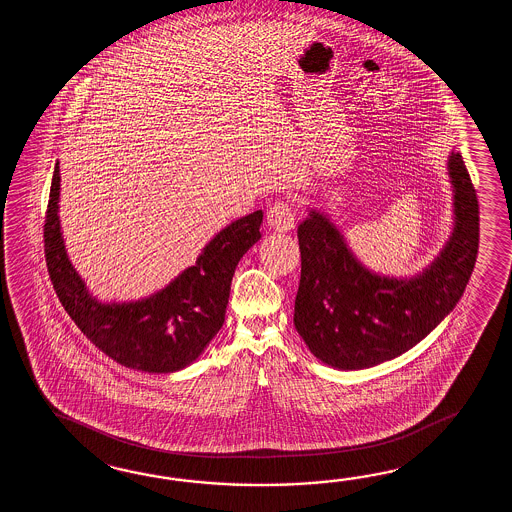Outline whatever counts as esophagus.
Instances as JSON below:
<instances>
[{
    "label": "esophagus",
    "instance_id": "1",
    "mask_svg": "<svg viewBox=\"0 0 512 512\" xmlns=\"http://www.w3.org/2000/svg\"><path fill=\"white\" fill-rule=\"evenodd\" d=\"M269 225L278 232L294 229V210L289 201H276L269 208Z\"/></svg>",
    "mask_w": 512,
    "mask_h": 512
}]
</instances>
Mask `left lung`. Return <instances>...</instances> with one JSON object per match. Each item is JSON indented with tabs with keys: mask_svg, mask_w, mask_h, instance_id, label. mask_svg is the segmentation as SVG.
Masks as SVG:
<instances>
[{
	"mask_svg": "<svg viewBox=\"0 0 512 512\" xmlns=\"http://www.w3.org/2000/svg\"><path fill=\"white\" fill-rule=\"evenodd\" d=\"M448 170L456 229L437 260L412 280L366 271L324 214L313 210L298 225L302 272L294 327L316 359L338 370L395 359L456 307L478 258L479 205L459 153L450 155Z\"/></svg>",
	"mask_w": 512,
	"mask_h": 512,
	"instance_id": "8db88e82",
	"label": "left lung"
}]
</instances>
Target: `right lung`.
<instances>
[{"label": "right lung", "mask_w": 512, "mask_h": 512, "mask_svg": "<svg viewBox=\"0 0 512 512\" xmlns=\"http://www.w3.org/2000/svg\"><path fill=\"white\" fill-rule=\"evenodd\" d=\"M58 194L60 168L56 164L45 212V261L67 315L98 349L126 368L170 373L194 362L225 322L234 269L260 240L263 212L256 210L221 230L196 265L163 291L130 304H100L87 293L67 260L58 221Z\"/></svg>", "instance_id": "add662e5"}]
</instances>
